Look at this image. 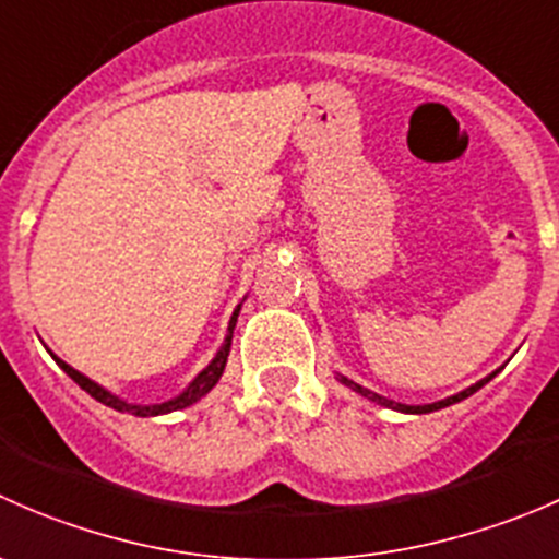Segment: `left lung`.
I'll return each instance as SVG.
<instances>
[{
    "label": "left lung",
    "mask_w": 559,
    "mask_h": 559,
    "mask_svg": "<svg viewBox=\"0 0 559 559\" xmlns=\"http://www.w3.org/2000/svg\"><path fill=\"white\" fill-rule=\"evenodd\" d=\"M495 376V373H492ZM492 376H489V379H492ZM337 379L343 381V384H346L348 389H354V392H359L362 394V397H370V400H376V403H381V405H386V408H394V411H403V414H430V411H438V408H447V405H452V403H460V400H465L467 394H473L476 392V389H481L484 384H487L489 379H484V381H478L476 386H471V389H465V392H460V394H454V397H449V400H441V403H432V405H403V403H394V400H386V397H379V394H373L370 392V389H365V386H359V384H354V381H348L346 376H337Z\"/></svg>",
    "instance_id": "obj_1"
}]
</instances>
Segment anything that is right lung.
<instances>
[{
  "instance_id": "1",
  "label": "right lung",
  "mask_w": 559,
  "mask_h": 559,
  "mask_svg": "<svg viewBox=\"0 0 559 559\" xmlns=\"http://www.w3.org/2000/svg\"><path fill=\"white\" fill-rule=\"evenodd\" d=\"M238 311H240V308H238ZM238 311L233 313V321H229V335H227V341H224V346L218 348L216 359H213V362L207 365V368L202 370V373L197 376L194 381H191L189 389H186V392L180 394V397L167 400V403H162V405H132V403H123V400L112 397L110 392H105L103 386L94 384L92 379H86V376H83V373H78L75 368H70V365H67V362H61L59 357H53V359H56V362H59V368L64 370V373L70 376L72 381H75L78 386L86 389V392L92 394L94 400H99V403L110 405V408L123 411V414H134V416H159V414H170V411L186 408V405H191V403H197V400H200V397H205V394L211 392L213 386H216V381L222 379L224 365H227V357H229V346H233V330H235V321H238Z\"/></svg>"
}]
</instances>
